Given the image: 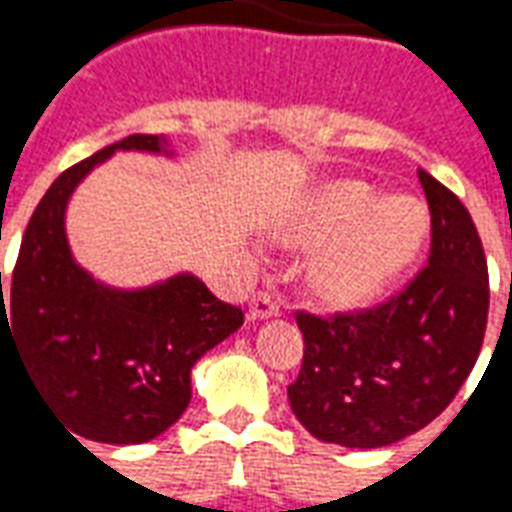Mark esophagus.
<instances>
[{
    "label": "esophagus",
    "mask_w": 512,
    "mask_h": 512,
    "mask_svg": "<svg viewBox=\"0 0 512 512\" xmlns=\"http://www.w3.org/2000/svg\"><path fill=\"white\" fill-rule=\"evenodd\" d=\"M271 315H279L277 299L268 290H257L255 296H252V304H249V318L252 321H263V318H271Z\"/></svg>",
    "instance_id": "esophagus-1"
}]
</instances>
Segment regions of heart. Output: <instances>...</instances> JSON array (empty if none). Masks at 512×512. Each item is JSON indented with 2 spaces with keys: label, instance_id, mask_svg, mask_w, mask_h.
Returning <instances> with one entry per match:
<instances>
[{
  "label": "heart",
  "instance_id": "obj_1",
  "mask_svg": "<svg viewBox=\"0 0 512 512\" xmlns=\"http://www.w3.org/2000/svg\"><path fill=\"white\" fill-rule=\"evenodd\" d=\"M428 208L417 197H386L359 180H340L310 200L290 230L299 246H323L310 266L315 296L359 307L381 296L428 238Z\"/></svg>",
  "mask_w": 512,
  "mask_h": 512
}]
</instances>
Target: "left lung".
<instances>
[{
  "label": "left lung",
  "mask_w": 512,
  "mask_h": 512,
  "mask_svg": "<svg viewBox=\"0 0 512 512\" xmlns=\"http://www.w3.org/2000/svg\"><path fill=\"white\" fill-rule=\"evenodd\" d=\"M430 208L428 266L365 310H296L304 359L288 386L293 414L315 439L386 447L422 430L458 395L488 323V263L472 216L419 169Z\"/></svg>",
  "instance_id": "1"
}]
</instances>
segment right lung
<instances>
[{
    "label": "right lung",
    "instance_id": "1",
    "mask_svg": "<svg viewBox=\"0 0 512 512\" xmlns=\"http://www.w3.org/2000/svg\"><path fill=\"white\" fill-rule=\"evenodd\" d=\"M161 147L158 134H131L65 169L29 219L7 296L0 271V351L16 348L51 414L82 439H156L189 406L194 362L244 323L191 274L126 293L73 263L65 205L76 183L115 150Z\"/></svg>",
    "mask_w": 512,
    "mask_h": 512
}]
</instances>
